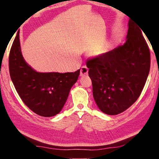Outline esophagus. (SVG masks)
<instances>
[{
    "instance_id": "34e87169",
    "label": "esophagus",
    "mask_w": 159,
    "mask_h": 159,
    "mask_svg": "<svg viewBox=\"0 0 159 159\" xmlns=\"http://www.w3.org/2000/svg\"><path fill=\"white\" fill-rule=\"evenodd\" d=\"M88 72V69L86 66H83L80 69V76H85V75H87Z\"/></svg>"
}]
</instances>
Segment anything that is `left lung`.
<instances>
[{
    "label": "left lung",
    "instance_id": "left-lung-1",
    "mask_svg": "<svg viewBox=\"0 0 159 159\" xmlns=\"http://www.w3.org/2000/svg\"><path fill=\"white\" fill-rule=\"evenodd\" d=\"M142 31L130 20L124 44L86 62L94 99L99 109L107 114L125 111L136 102L144 87L151 57Z\"/></svg>",
    "mask_w": 159,
    "mask_h": 159
}]
</instances>
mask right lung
I'll return each mask as SVG.
<instances>
[{
	"instance_id": "obj_1",
	"label": "right lung",
	"mask_w": 159,
	"mask_h": 159,
	"mask_svg": "<svg viewBox=\"0 0 159 159\" xmlns=\"http://www.w3.org/2000/svg\"><path fill=\"white\" fill-rule=\"evenodd\" d=\"M9 71L16 90L31 111L44 117L59 114L77 81L80 69L70 73H39L29 66L21 52L17 34L9 55Z\"/></svg>"
}]
</instances>
